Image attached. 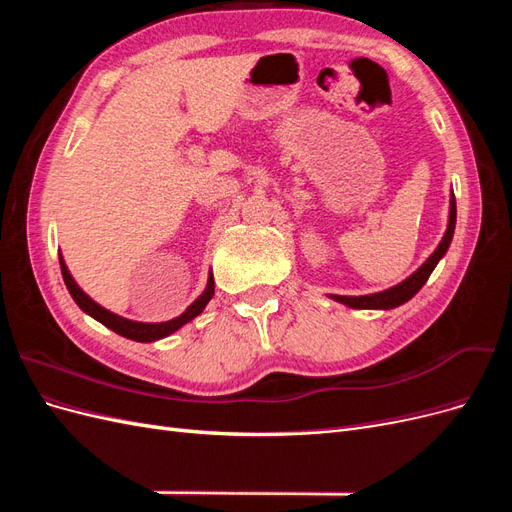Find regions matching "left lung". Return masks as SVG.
<instances>
[{
	"instance_id": "obj_1",
	"label": "left lung",
	"mask_w": 512,
	"mask_h": 512,
	"mask_svg": "<svg viewBox=\"0 0 512 512\" xmlns=\"http://www.w3.org/2000/svg\"><path fill=\"white\" fill-rule=\"evenodd\" d=\"M455 222H457V205H455V196L451 194V209H448V226L444 237L440 241V245L433 252L421 267H418L410 277H406L404 282H399L397 286L382 290V292H374V294H361V297H342V294H329V297L337 303H344L352 309H393L404 305L406 301H410L414 294L423 288V284L429 280L431 271L436 269L438 262L442 260V256L446 254L448 245L453 241V232H455Z\"/></svg>"
}]
</instances>
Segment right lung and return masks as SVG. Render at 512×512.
Instances as JSON below:
<instances>
[{
	"label": "right lung",
	"mask_w": 512,
	"mask_h": 512,
	"mask_svg": "<svg viewBox=\"0 0 512 512\" xmlns=\"http://www.w3.org/2000/svg\"><path fill=\"white\" fill-rule=\"evenodd\" d=\"M59 265H61V275H64V282L68 292L72 294L74 303L79 305L85 314H89L94 320L102 322L104 327H108L111 331H115L121 337H128L134 339V342H156V339L168 337L173 335L175 331H179L183 324H188L190 320H194L196 316L203 314V309L207 307V303L211 301L213 292H215V282H213V273H209V280H207V288L203 290V294L185 309V312L173 320H166V322H136V320H128L123 316H117L113 312H108L102 305H98L94 299L89 297V294L83 292V288L74 282L72 273L68 271L64 256L59 254Z\"/></svg>",
	"instance_id": "right-lung-1"
}]
</instances>
